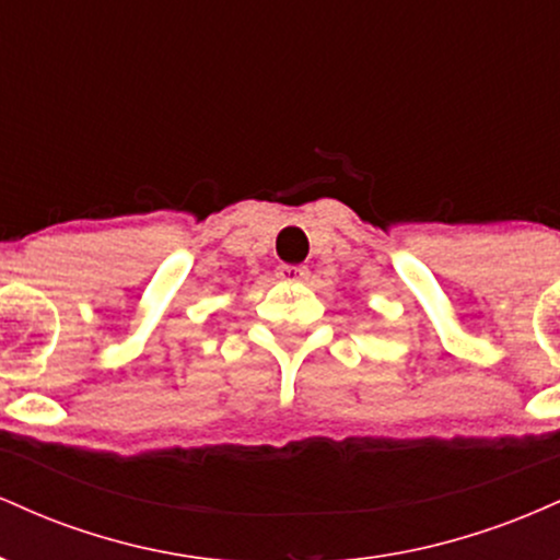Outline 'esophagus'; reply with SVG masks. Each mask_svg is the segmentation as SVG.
Listing matches in <instances>:
<instances>
[{
	"label": "esophagus",
	"instance_id": "esophagus-1",
	"mask_svg": "<svg viewBox=\"0 0 560 560\" xmlns=\"http://www.w3.org/2000/svg\"><path fill=\"white\" fill-rule=\"evenodd\" d=\"M276 276H279L281 281H289V284H302L311 273H307L305 266H279Z\"/></svg>",
	"mask_w": 560,
	"mask_h": 560
}]
</instances>
